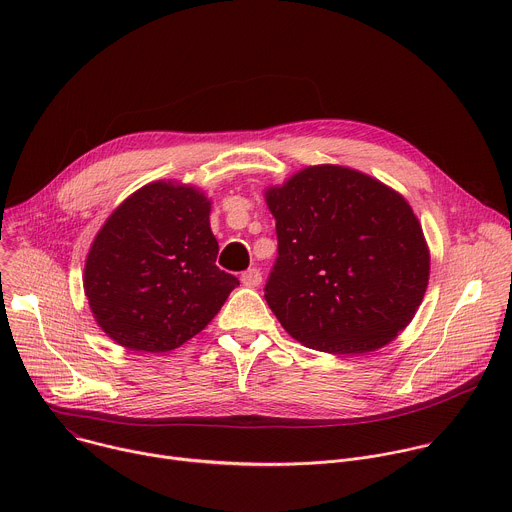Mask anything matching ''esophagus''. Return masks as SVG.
Returning a JSON list of instances; mask_svg holds the SVG:
<instances>
[{
    "label": "esophagus",
    "instance_id": "1",
    "mask_svg": "<svg viewBox=\"0 0 512 512\" xmlns=\"http://www.w3.org/2000/svg\"><path fill=\"white\" fill-rule=\"evenodd\" d=\"M241 283H243L245 287H257V285L261 283V273H259V269H255V267L247 269V271L241 275Z\"/></svg>",
    "mask_w": 512,
    "mask_h": 512
}]
</instances>
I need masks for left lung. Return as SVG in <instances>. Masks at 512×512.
Returning <instances> with one entry per match:
<instances>
[{
	"mask_svg": "<svg viewBox=\"0 0 512 512\" xmlns=\"http://www.w3.org/2000/svg\"><path fill=\"white\" fill-rule=\"evenodd\" d=\"M265 202L279 241L265 300L291 338L364 354L409 326L427 289L429 247L397 190L320 164L269 186Z\"/></svg>",
	"mask_w": 512,
	"mask_h": 512,
	"instance_id": "left-lung-1",
	"label": "left lung"
}]
</instances>
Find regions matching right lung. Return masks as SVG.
<instances>
[{
    "label": "right lung",
    "instance_id": "right-lung-1",
    "mask_svg": "<svg viewBox=\"0 0 512 512\" xmlns=\"http://www.w3.org/2000/svg\"><path fill=\"white\" fill-rule=\"evenodd\" d=\"M210 200L158 180L127 196L95 235L83 287L99 328L135 352H168L208 326L239 279L214 265Z\"/></svg>",
    "mask_w": 512,
    "mask_h": 512
}]
</instances>
